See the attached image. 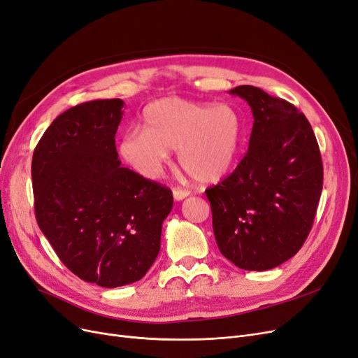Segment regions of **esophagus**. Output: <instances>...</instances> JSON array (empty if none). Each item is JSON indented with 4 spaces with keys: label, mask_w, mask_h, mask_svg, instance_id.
<instances>
[{
    "label": "esophagus",
    "mask_w": 358,
    "mask_h": 358,
    "mask_svg": "<svg viewBox=\"0 0 358 358\" xmlns=\"http://www.w3.org/2000/svg\"><path fill=\"white\" fill-rule=\"evenodd\" d=\"M191 192L188 189H182V188H175L173 189V198L176 199V201H182L183 198H187Z\"/></svg>",
    "instance_id": "obj_1"
}]
</instances>
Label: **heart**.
<instances>
[{"label":"heart","instance_id":"heart-1","mask_svg":"<svg viewBox=\"0 0 358 358\" xmlns=\"http://www.w3.org/2000/svg\"><path fill=\"white\" fill-rule=\"evenodd\" d=\"M142 123L144 131L122 136L119 152L148 179L159 176L170 150H178V163L194 182L216 183L231 173L244 142V122L223 104L162 98L144 108Z\"/></svg>","mask_w":358,"mask_h":358}]
</instances>
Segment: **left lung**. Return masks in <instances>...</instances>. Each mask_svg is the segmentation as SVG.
I'll list each match as a JSON object with an SVG mask.
<instances>
[{
    "mask_svg": "<svg viewBox=\"0 0 358 358\" xmlns=\"http://www.w3.org/2000/svg\"><path fill=\"white\" fill-rule=\"evenodd\" d=\"M254 117L248 151L234 173L206 191L220 252L244 270L289 260L307 239L323 187L319 144L295 106L260 88L229 91Z\"/></svg>",
    "mask_w": 358,
    "mask_h": 358,
    "instance_id": "1",
    "label": "left lung"
}]
</instances>
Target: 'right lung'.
Instances as JSON below:
<instances>
[{
	"mask_svg": "<svg viewBox=\"0 0 358 358\" xmlns=\"http://www.w3.org/2000/svg\"><path fill=\"white\" fill-rule=\"evenodd\" d=\"M124 103L95 99L71 107L34 151L35 216L63 264L103 288L145 276L160 251L173 195L123 167L116 132Z\"/></svg>",
	"mask_w": 358,
	"mask_h": 358,
	"instance_id": "1",
	"label": "right lung"
}]
</instances>
